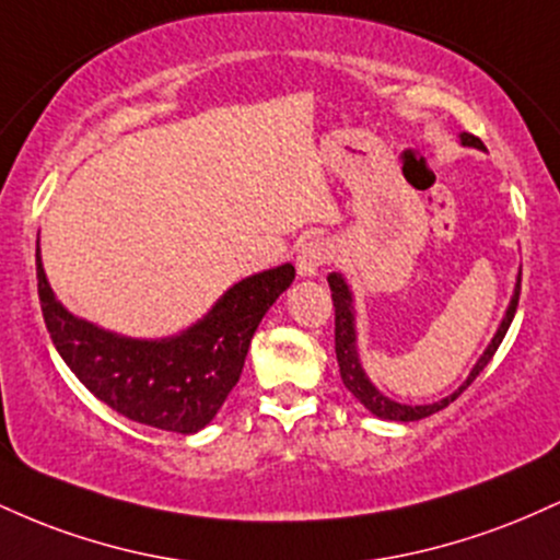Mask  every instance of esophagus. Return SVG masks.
I'll return each instance as SVG.
<instances>
[{"label": "esophagus", "instance_id": "esophagus-1", "mask_svg": "<svg viewBox=\"0 0 560 560\" xmlns=\"http://www.w3.org/2000/svg\"><path fill=\"white\" fill-rule=\"evenodd\" d=\"M329 258H331L329 242H324V240L305 242L298 253V273L300 276H316L318 268L324 266V262H329Z\"/></svg>", "mask_w": 560, "mask_h": 560}]
</instances>
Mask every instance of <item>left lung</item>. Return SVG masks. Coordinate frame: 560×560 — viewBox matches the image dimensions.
<instances>
[{
	"instance_id": "obj_1",
	"label": "left lung",
	"mask_w": 560,
	"mask_h": 560,
	"mask_svg": "<svg viewBox=\"0 0 560 560\" xmlns=\"http://www.w3.org/2000/svg\"><path fill=\"white\" fill-rule=\"evenodd\" d=\"M460 144L464 147H477V150H485V144H481V139L474 137V133H460ZM329 287H331V300H334V350H337V363H339V374H342V382L345 387L352 392V395L361 400L365 408L371 410V413L378 416V419L384 421H419V419H427V416L436 413V410L447 408L450 402L455 400V397L464 392L468 384L477 378L481 371H485V365L492 361V355L498 352L500 342H503L508 326H511L513 316H516V305H518V294H522V271H518V279H516V289H513V298H511V305H508L503 320H500L498 331H494L492 342L487 345V350L481 352V358L477 361V365L471 369V374L464 384H460L458 389L453 392L450 397H442L440 402H429V405H402V402H395L389 400L387 395H382L374 384H371V378L365 376L363 365H361V355H358V334H355V311H352V292L350 287H347V281L342 279V273H329Z\"/></svg>"
}]
</instances>
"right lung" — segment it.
<instances>
[{"label":"right lung","instance_id":"1","mask_svg":"<svg viewBox=\"0 0 560 560\" xmlns=\"http://www.w3.org/2000/svg\"><path fill=\"white\" fill-rule=\"evenodd\" d=\"M36 279L49 337L83 387L126 419L195 434L215 419L240 382L253 334L294 281V266L247 276L208 316L165 339L120 337L66 311L44 273L38 244Z\"/></svg>","mask_w":560,"mask_h":560}]
</instances>
